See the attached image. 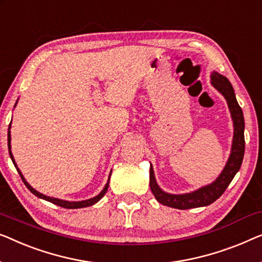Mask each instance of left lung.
<instances>
[{
  "mask_svg": "<svg viewBox=\"0 0 262 262\" xmlns=\"http://www.w3.org/2000/svg\"><path fill=\"white\" fill-rule=\"evenodd\" d=\"M211 85H213L223 97L226 98L227 104H228L230 116H232L234 124V136L232 150H230V156L228 162L220 173V176L216 178L213 183L202 187L192 192L181 195L168 194L163 191L158 187L156 178H155L154 168L150 166V188L152 194L156 197L159 203L164 206L176 208V209H190V208L197 207H206L209 206L221 196L227 187L233 181L234 176L240 170L242 159L245 155V119L244 112L240 105L237 104L236 97H235L234 89L230 84L228 79L223 77L217 72L211 73Z\"/></svg>",
  "mask_w": 262,
  "mask_h": 262,
  "instance_id": "8db88e82",
  "label": "left lung"
}]
</instances>
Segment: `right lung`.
Here are the masks:
<instances>
[{
  "mask_svg": "<svg viewBox=\"0 0 262 262\" xmlns=\"http://www.w3.org/2000/svg\"><path fill=\"white\" fill-rule=\"evenodd\" d=\"M10 140H11V139H10V124H9V128H8V149H9V155H10L11 161H13L14 165H15V168H16L17 172H18V175L21 176V180H22V182H24V183H25L26 187H27V188L29 189V191H30V192H33L34 195L37 196V197H40V199L46 200V201H48V202L54 203V204H56V206H59V207L66 208V209H78V208H85V207L93 206V204H94V203H97L98 201H99V200L101 199V197H103V196L106 194V191H107V189H108L110 177H108V180H107V183H106V185L104 187L103 190H101V192H100L99 195L94 196V197H92V199L85 200V201H78V202H71V201H65V200H60V199H54V197H49V196H46V195L41 194V192L36 191L35 189L30 187L28 182L25 180V177H24V175H22V172L20 171V169L17 168L16 163H15V159H14L13 154H11V150H10V147H11V145H10ZM110 176H111V173H110Z\"/></svg>",
  "mask_w": 262,
  "mask_h": 262,
  "instance_id": "1",
  "label": "right lung"
}]
</instances>
